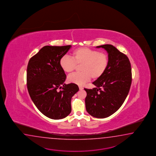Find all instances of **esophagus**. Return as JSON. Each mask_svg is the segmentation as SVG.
Here are the masks:
<instances>
[{
  "label": "esophagus",
  "mask_w": 156,
  "mask_h": 156,
  "mask_svg": "<svg viewBox=\"0 0 156 156\" xmlns=\"http://www.w3.org/2000/svg\"><path fill=\"white\" fill-rule=\"evenodd\" d=\"M79 88H80V90H82L83 89V87L82 86H79Z\"/></svg>",
  "instance_id": "esophagus-1"
}]
</instances>
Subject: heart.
I'll list each match as a JSON object with an SVG mask.
<instances>
[{
  "instance_id": "obj_1",
  "label": "heart",
  "mask_w": 156,
  "mask_h": 156,
  "mask_svg": "<svg viewBox=\"0 0 156 156\" xmlns=\"http://www.w3.org/2000/svg\"><path fill=\"white\" fill-rule=\"evenodd\" d=\"M69 56H62L59 61L62 69L66 73H73L80 66V73H75L68 77L69 83L82 85L92 78L94 80L100 78L108 68V57L105 52L88 48H76Z\"/></svg>"
}]
</instances>
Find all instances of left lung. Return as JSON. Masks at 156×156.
Masks as SVG:
<instances>
[{
	"mask_svg": "<svg viewBox=\"0 0 156 156\" xmlns=\"http://www.w3.org/2000/svg\"><path fill=\"white\" fill-rule=\"evenodd\" d=\"M107 51L108 68L100 78L93 82V89L84 88L86 110L94 118H105L113 114L124 103L132 83L131 64L128 56L113 45L97 46Z\"/></svg>",
	"mask_w": 156,
	"mask_h": 156,
	"instance_id": "8db88e82",
	"label": "left lung"
}]
</instances>
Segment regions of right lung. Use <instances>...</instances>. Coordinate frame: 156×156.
Here are the masks:
<instances>
[{"instance_id": "right-lung-1", "label": "right lung", "mask_w": 156, "mask_h": 156, "mask_svg": "<svg viewBox=\"0 0 156 156\" xmlns=\"http://www.w3.org/2000/svg\"><path fill=\"white\" fill-rule=\"evenodd\" d=\"M71 46H44L28 64L29 94L38 110L51 119H62L69 115L72 97L79 90L76 84L64 83L66 74L59 64Z\"/></svg>"}]
</instances>
